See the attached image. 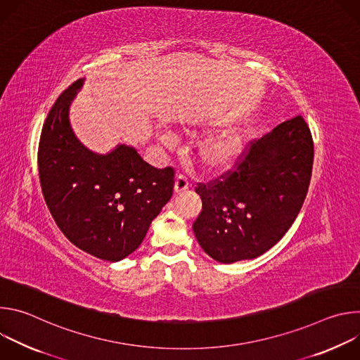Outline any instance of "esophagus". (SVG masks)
Wrapping results in <instances>:
<instances>
[{
	"label": "esophagus",
	"instance_id": "1",
	"mask_svg": "<svg viewBox=\"0 0 360 360\" xmlns=\"http://www.w3.org/2000/svg\"><path fill=\"white\" fill-rule=\"evenodd\" d=\"M189 188V181L186 176L184 175H178L175 179V185H174V191L175 193H182Z\"/></svg>",
	"mask_w": 360,
	"mask_h": 360
}]
</instances>
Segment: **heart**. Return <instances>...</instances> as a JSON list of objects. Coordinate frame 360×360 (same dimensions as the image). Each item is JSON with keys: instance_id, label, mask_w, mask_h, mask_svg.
<instances>
[{"instance_id": "obj_1", "label": "heart", "mask_w": 360, "mask_h": 360, "mask_svg": "<svg viewBox=\"0 0 360 360\" xmlns=\"http://www.w3.org/2000/svg\"><path fill=\"white\" fill-rule=\"evenodd\" d=\"M161 142L172 143L169 134L161 135ZM246 150V134L239 128L225 129L203 136L193 149L196 164L210 174H219L233 168Z\"/></svg>"}]
</instances>
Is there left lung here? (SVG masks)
I'll use <instances>...</instances> for the list:
<instances>
[{
	"mask_svg": "<svg viewBox=\"0 0 360 360\" xmlns=\"http://www.w3.org/2000/svg\"><path fill=\"white\" fill-rule=\"evenodd\" d=\"M312 165L314 141L300 115L252 142L233 172L195 188L202 211L192 229L200 248L221 264L264 255L295 222Z\"/></svg>",
	"mask_w": 360,
	"mask_h": 360,
	"instance_id": "obj_1",
	"label": "left lung"
}]
</instances>
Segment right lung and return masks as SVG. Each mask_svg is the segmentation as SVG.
Segmentation results:
<instances>
[{
	"label": "right lung",
	"instance_id": "obj_1",
	"mask_svg": "<svg viewBox=\"0 0 360 360\" xmlns=\"http://www.w3.org/2000/svg\"><path fill=\"white\" fill-rule=\"evenodd\" d=\"M84 81L68 86L48 112L38 146L39 182L68 240L98 259L118 262L138 249L171 199L174 169L150 167L131 145L107 153L86 148L70 122Z\"/></svg>",
	"mask_w": 360,
	"mask_h": 360
}]
</instances>
